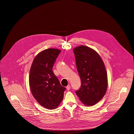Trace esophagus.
<instances>
[{"label": "esophagus", "instance_id": "1", "mask_svg": "<svg viewBox=\"0 0 134 134\" xmlns=\"http://www.w3.org/2000/svg\"><path fill=\"white\" fill-rule=\"evenodd\" d=\"M66 88H67V90L69 91V90H70V85H68L67 86Z\"/></svg>", "mask_w": 134, "mask_h": 134}]
</instances>
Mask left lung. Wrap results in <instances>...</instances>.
<instances>
[{"instance_id": "8db88e82", "label": "left lung", "mask_w": 134, "mask_h": 134, "mask_svg": "<svg viewBox=\"0 0 134 134\" xmlns=\"http://www.w3.org/2000/svg\"><path fill=\"white\" fill-rule=\"evenodd\" d=\"M81 86L75 92L87 106L94 105L104 96L108 86L106 69L99 54L84 46L73 50Z\"/></svg>"}]
</instances>
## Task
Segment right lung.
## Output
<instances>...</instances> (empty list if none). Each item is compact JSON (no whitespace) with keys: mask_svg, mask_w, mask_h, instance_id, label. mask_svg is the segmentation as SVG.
I'll return each mask as SVG.
<instances>
[{"mask_svg":"<svg viewBox=\"0 0 134 134\" xmlns=\"http://www.w3.org/2000/svg\"><path fill=\"white\" fill-rule=\"evenodd\" d=\"M60 52L52 48L41 51L35 57L30 71L29 84L33 97L41 105L50 110L58 107L66 90L52 70Z\"/></svg>","mask_w":134,"mask_h":134,"instance_id":"add662e5","label":"right lung"}]
</instances>
